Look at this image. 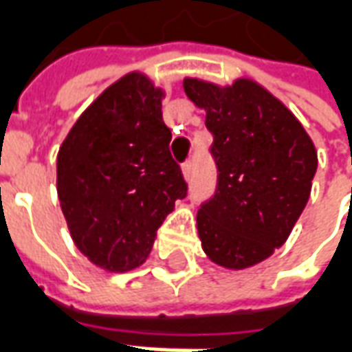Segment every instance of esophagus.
Wrapping results in <instances>:
<instances>
[{
  "mask_svg": "<svg viewBox=\"0 0 352 352\" xmlns=\"http://www.w3.org/2000/svg\"><path fill=\"white\" fill-rule=\"evenodd\" d=\"M181 171H183L184 179H190L192 177V162H184L181 166Z\"/></svg>",
  "mask_w": 352,
  "mask_h": 352,
  "instance_id": "1",
  "label": "esophagus"
}]
</instances>
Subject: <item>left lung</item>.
I'll use <instances>...</instances> for the list:
<instances>
[{
  "label": "left lung",
  "instance_id": "1",
  "mask_svg": "<svg viewBox=\"0 0 352 352\" xmlns=\"http://www.w3.org/2000/svg\"><path fill=\"white\" fill-rule=\"evenodd\" d=\"M184 92L206 111L219 168L214 196L198 211L207 258L247 270L285 245L307 206L317 148L294 113L256 80L221 87L184 77Z\"/></svg>",
  "mask_w": 352,
  "mask_h": 352
}]
</instances>
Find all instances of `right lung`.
<instances>
[{
	"instance_id": "right-lung-1",
	"label": "right lung",
	"mask_w": 352,
	"mask_h": 352,
	"mask_svg": "<svg viewBox=\"0 0 352 352\" xmlns=\"http://www.w3.org/2000/svg\"><path fill=\"white\" fill-rule=\"evenodd\" d=\"M166 92L131 72L73 124L56 158V190L73 243L111 273L138 267L156 232L186 196L162 118Z\"/></svg>"
}]
</instances>
